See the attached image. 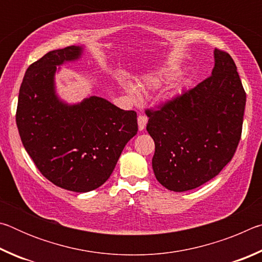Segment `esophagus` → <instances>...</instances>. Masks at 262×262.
Returning a JSON list of instances; mask_svg holds the SVG:
<instances>
[{
    "instance_id": "1",
    "label": "esophagus",
    "mask_w": 262,
    "mask_h": 262,
    "mask_svg": "<svg viewBox=\"0 0 262 262\" xmlns=\"http://www.w3.org/2000/svg\"><path fill=\"white\" fill-rule=\"evenodd\" d=\"M147 122H148V118L145 117V115H139V118H137V123H139L140 130L144 129L145 126H147Z\"/></svg>"
}]
</instances>
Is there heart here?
<instances>
[{"label":"heart","mask_w":262,"mask_h":262,"mask_svg":"<svg viewBox=\"0 0 262 262\" xmlns=\"http://www.w3.org/2000/svg\"><path fill=\"white\" fill-rule=\"evenodd\" d=\"M167 76H168V75L165 74V73L157 74V75H155V76H149V77H147V78H144L143 85L150 86V88L159 86L164 81H165V79L167 78ZM127 91H128V94H129L130 98H132L133 100H137V99H139V92L136 91L135 88L128 86V88H127Z\"/></svg>","instance_id":"b5f03b06"}]
</instances>
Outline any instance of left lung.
Wrapping results in <instances>:
<instances>
[{"instance_id":"1","label":"left lung","mask_w":262,"mask_h":262,"mask_svg":"<svg viewBox=\"0 0 262 262\" xmlns=\"http://www.w3.org/2000/svg\"><path fill=\"white\" fill-rule=\"evenodd\" d=\"M211 75L183 95L147 108L156 179L173 192L194 189L231 161L242 136L246 94L229 53L214 51Z\"/></svg>"}]
</instances>
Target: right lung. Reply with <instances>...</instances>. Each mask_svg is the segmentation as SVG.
Listing matches in <instances>:
<instances>
[{
	"label": "right lung",
	"mask_w": 262,
	"mask_h": 262,
	"mask_svg": "<svg viewBox=\"0 0 262 262\" xmlns=\"http://www.w3.org/2000/svg\"><path fill=\"white\" fill-rule=\"evenodd\" d=\"M81 46L48 52L26 70L16 123L24 148L41 174L61 188L84 193L112 174L123 148L137 133L135 111L91 96L68 105L55 95L56 66L79 59Z\"/></svg>",
	"instance_id": "add662e5"
}]
</instances>
